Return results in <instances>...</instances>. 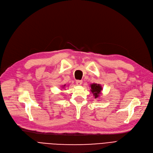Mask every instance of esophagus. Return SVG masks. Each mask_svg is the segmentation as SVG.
Segmentation results:
<instances>
[{"mask_svg": "<svg viewBox=\"0 0 153 153\" xmlns=\"http://www.w3.org/2000/svg\"><path fill=\"white\" fill-rule=\"evenodd\" d=\"M76 84L79 85H81L82 83V81H81V80H76Z\"/></svg>", "mask_w": 153, "mask_h": 153, "instance_id": "34e87169", "label": "esophagus"}]
</instances>
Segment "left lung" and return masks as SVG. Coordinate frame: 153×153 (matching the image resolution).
<instances>
[{
	"label": "left lung",
	"instance_id": "left-lung-1",
	"mask_svg": "<svg viewBox=\"0 0 153 153\" xmlns=\"http://www.w3.org/2000/svg\"><path fill=\"white\" fill-rule=\"evenodd\" d=\"M91 91L94 94V95L95 96V98H97L101 92L102 87L100 84H91Z\"/></svg>",
	"mask_w": 153,
	"mask_h": 153
}]
</instances>
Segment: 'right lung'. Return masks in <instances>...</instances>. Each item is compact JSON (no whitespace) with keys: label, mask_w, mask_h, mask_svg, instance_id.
Listing matches in <instances>:
<instances>
[{"label":"right lung","mask_w":153,"mask_h":153,"mask_svg":"<svg viewBox=\"0 0 153 153\" xmlns=\"http://www.w3.org/2000/svg\"><path fill=\"white\" fill-rule=\"evenodd\" d=\"M64 86H65V85H64Z\"/></svg>","instance_id":"obj_1"}]
</instances>
